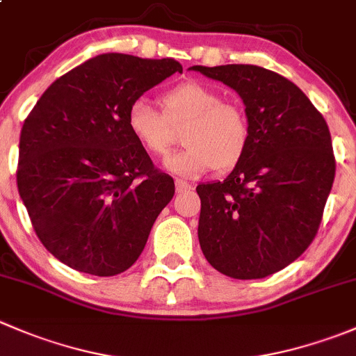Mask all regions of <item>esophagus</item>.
<instances>
[{
  "instance_id": "esophagus-1",
  "label": "esophagus",
  "mask_w": 356,
  "mask_h": 356,
  "mask_svg": "<svg viewBox=\"0 0 356 356\" xmlns=\"http://www.w3.org/2000/svg\"><path fill=\"white\" fill-rule=\"evenodd\" d=\"M191 189H193V186L189 184V182L181 181V179H177V181H175V191H177L179 195H181V193L191 191Z\"/></svg>"
}]
</instances>
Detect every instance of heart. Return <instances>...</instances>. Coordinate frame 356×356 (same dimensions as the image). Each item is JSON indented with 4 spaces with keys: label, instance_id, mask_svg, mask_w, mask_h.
Segmentation results:
<instances>
[{
    "label": "heart",
    "instance_id": "obj_1",
    "mask_svg": "<svg viewBox=\"0 0 356 356\" xmlns=\"http://www.w3.org/2000/svg\"><path fill=\"white\" fill-rule=\"evenodd\" d=\"M161 113L146 99L131 103L127 129L148 155H168L182 131L186 148L167 160L181 177H200L215 168L227 172L243 160L251 139L250 118L239 103L225 102L217 89L201 82H182L160 96Z\"/></svg>",
    "mask_w": 356,
    "mask_h": 356
}]
</instances>
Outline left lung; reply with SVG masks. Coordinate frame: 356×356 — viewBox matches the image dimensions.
I'll list each match as a JSON object with an SVG mask.
<instances>
[{
	"label": "left lung",
	"instance_id": "1",
	"mask_svg": "<svg viewBox=\"0 0 356 356\" xmlns=\"http://www.w3.org/2000/svg\"><path fill=\"white\" fill-rule=\"evenodd\" d=\"M193 70L243 98L251 139L224 181L200 184V246L232 279H261L288 267L317 236L336 158L322 113L303 91L257 65Z\"/></svg>",
	"mask_w": 356,
	"mask_h": 356
}]
</instances>
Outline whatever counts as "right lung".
<instances>
[{"instance_id":"1","label":"right lung","mask_w":356,"mask_h":356,"mask_svg":"<svg viewBox=\"0 0 356 356\" xmlns=\"http://www.w3.org/2000/svg\"><path fill=\"white\" fill-rule=\"evenodd\" d=\"M182 65L106 53L56 79L25 118L17 186L32 227L62 264L122 274L145 250L175 193L127 129L143 92Z\"/></svg>"}]
</instances>
